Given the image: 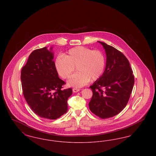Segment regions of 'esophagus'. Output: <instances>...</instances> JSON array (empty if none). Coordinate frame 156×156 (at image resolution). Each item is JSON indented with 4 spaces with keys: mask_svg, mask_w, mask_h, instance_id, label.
Wrapping results in <instances>:
<instances>
[{
    "mask_svg": "<svg viewBox=\"0 0 156 156\" xmlns=\"http://www.w3.org/2000/svg\"><path fill=\"white\" fill-rule=\"evenodd\" d=\"M80 90V89H77V88H73V92H74V93L78 92H79Z\"/></svg>",
    "mask_w": 156,
    "mask_h": 156,
    "instance_id": "esophagus-1",
    "label": "esophagus"
}]
</instances>
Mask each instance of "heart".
Wrapping results in <instances>:
<instances>
[{
  "mask_svg": "<svg viewBox=\"0 0 156 156\" xmlns=\"http://www.w3.org/2000/svg\"><path fill=\"white\" fill-rule=\"evenodd\" d=\"M58 74L66 79L74 71L67 81L69 87L81 88L87 85L90 80L95 81L103 74L105 67V58L102 52L92 50L87 47L78 46L70 49L67 54L59 55L55 61Z\"/></svg>",
  "mask_w": 156,
  "mask_h": 156,
  "instance_id": "b5f03b06",
  "label": "heart"
}]
</instances>
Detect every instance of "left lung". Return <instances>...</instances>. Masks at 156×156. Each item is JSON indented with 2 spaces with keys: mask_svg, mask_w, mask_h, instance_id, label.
<instances>
[{
  "mask_svg": "<svg viewBox=\"0 0 156 156\" xmlns=\"http://www.w3.org/2000/svg\"><path fill=\"white\" fill-rule=\"evenodd\" d=\"M102 45L106 55L103 74L90 87L93 95L89 109L102 119L113 117L125 108L133 88L134 78L129 60L112 46Z\"/></svg>",
  "mask_w": 156,
  "mask_h": 156,
  "instance_id": "1",
  "label": "left lung"
}]
</instances>
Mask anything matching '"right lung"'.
Returning <instances> with one entry per match:
<instances>
[{"label": "right lung", "instance_id": "add662e5", "mask_svg": "<svg viewBox=\"0 0 156 156\" xmlns=\"http://www.w3.org/2000/svg\"><path fill=\"white\" fill-rule=\"evenodd\" d=\"M52 47L34 50L21 71L23 93L36 115L45 119L59 118L67 112L71 88L62 90L65 83L58 76Z\"/></svg>", "mask_w": 156, "mask_h": 156}]
</instances>
